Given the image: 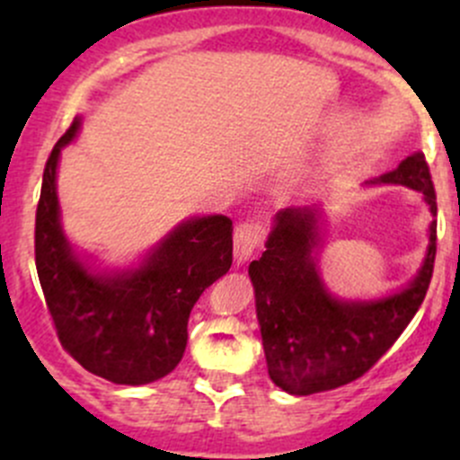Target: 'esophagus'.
<instances>
[{
	"label": "esophagus",
	"instance_id": "1",
	"mask_svg": "<svg viewBox=\"0 0 460 460\" xmlns=\"http://www.w3.org/2000/svg\"><path fill=\"white\" fill-rule=\"evenodd\" d=\"M262 240H264L262 222L252 220V222H244V225H240L238 229H235V235H234L235 262L238 264L247 262V260L258 252L260 244H262Z\"/></svg>",
	"mask_w": 460,
	"mask_h": 460
}]
</instances>
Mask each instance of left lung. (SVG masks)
Segmentation results:
<instances>
[{
	"label": "left lung",
	"instance_id": "1",
	"mask_svg": "<svg viewBox=\"0 0 460 460\" xmlns=\"http://www.w3.org/2000/svg\"><path fill=\"white\" fill-rule=\"evenodd\" d=\"M372 184L414 189L429 207V243L416 276L394 294L345 300L320 273L324 208L289 207L273 217L262 258L249 264L269 378L287 394L309 396L360 378L416 316L436 258V193L416 151Z\"/></svg>",
	"mask_w": 460,
	"mask_h": 460
}]
</instances>
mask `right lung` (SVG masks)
Wrapping results in <instances>:
<instances>
[{
	"mask_svg": "<svg viewBox=\"0 0 460 460\" xmlns=\"http://www.w3.org/2000/svg\"><path fill=\"white\" fill-rule=\"evenodd\" d=\"M82 118L50 151L35 216V264L64 349L115 385H146L173 372L187 349L193 305L234 262L226 216L187 217L131 267L100 269L62 226L58 164Z\"/></svg>",
	"mask_w": 460,
	"mask_h": 460,
	"instance_id": "add662e5",
	"label": "right lung"
}]
</instances>
